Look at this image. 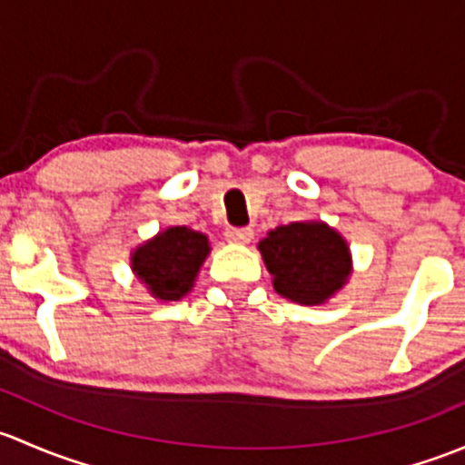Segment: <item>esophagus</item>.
I'll use <instances>...</instances> for the list:
<instances>
[{"label": "esophagus", "instance_id": "34e87169", "mask_svg": "<svg viewBox=\"0 0 465 465\" xmlns=\"http://www.w3.org/2000/svg\"><path fill=\"white\" fill-rule=\"evenodd\" d=\"M226 239L231 243H251L252 231L251 228H228Z\"/></svg>", "mask_w": 465, "mask_h": 465}]
</instances>
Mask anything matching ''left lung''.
Segmentation results:
<instances>
[{
	"label": "left lung",
	"mask_w": 465,
	"mask_h": 465,
	"mask_svg": "<svg viewBox=\"0 0 465 465\" xmlns=\"http://www.w3.org/2000/svg\"><path fill=\"white\" fill-rule=\"evenodd\" d=\"M282 298L304 306L327 304L353 272L347 239L320 219L268 231L257 243Z\"/></svg>",
	"instance_id": "8db88e82"
}]
</instances>
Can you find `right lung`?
<instances>
[{"mask_svg":"<svg viewBox=\"0 0 465 465\" xmlns=\"http://www.w3.org/2000/svg\"><path fill=\"white\" fill-rule=\"evenodd\" d=\"M210 251L208 234L188 226H170L138 243L129 255V264L152 298L176 302L194 289Z\"/></svg>","mask_w":465,"mask_h":465,"instance_id":"right-lung-1","label":"right lung"}]
</instances>
